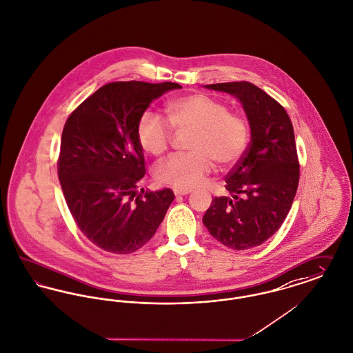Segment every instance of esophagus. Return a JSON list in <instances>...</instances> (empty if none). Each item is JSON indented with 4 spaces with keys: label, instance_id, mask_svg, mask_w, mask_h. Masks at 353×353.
<instances>
[{
    "label": "esophagus",
    "instance_id": "34e87169",
    "mask_svg": "<svg viewBox=\"0 0 353 353\" xmlns=\"http://www.w3.org/2000/svg\"><path fill=\"white\" fill-rule=\"evenodd\" d=\"M191 192V190L188 188V190H181V188H174V194L176 195V196H181V195H188Z\"/></svg>",
    "mask_w": 353,
    "mask_h": 353
}]
</instances>
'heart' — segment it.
Listing matches in <instances>:
<instances>
[{"label":"heart","mask_w":353,"mask_h":353,"mask_svg":"<svg viewBox=\"0 0 353 353\" xmlns=\"http://www.w3.org/2000/svg\"><path fill=\"white\" fill-rule=\"evenodd\" d=\"M172 130H191L186 154H175L155 168L157 179L171 188L199 186L214 168H232L246 151L249 128L239 114L209 94H192L167 105V121L144 112L137 124V139L143 151L159 157L170 145Z\"/></svg>","instance_id":"heart-1"}]
</instances>
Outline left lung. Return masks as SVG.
<instances>
[{"mask_svg": "<svg viewBox=\"0 0 353 353\" xmlns=\"http://www.w3.org/2000/svg\"><path fill=\"white\" fill-rule=\"evenodd\" d=\"M206 88L233 94L242 103L252 135L248 150L225 178L232 198H214L202 221L225 246L252 249L281 228L299 188L293 125L281 104L249 81Z\"/></svg>", "mask_w": 353, "mask_h": 353, "instance_id": "1", "label": "left lung"}]
</instances>
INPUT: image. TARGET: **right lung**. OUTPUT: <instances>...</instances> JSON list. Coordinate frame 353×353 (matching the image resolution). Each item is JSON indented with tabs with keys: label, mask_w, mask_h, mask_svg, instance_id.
<instances>
[{
	"label": "right lung",
	"mask_w": 353,
	"mask_h": 353,
	"mask_svg": "<svg viewBox=\"0 0 353 353\" xmlns=\"http://www.w3.org/2000/svg\"><path fill=\"white\" fill-rule=\"evenodd\" d=\"M178 88L170 81L108 83L65 121L59 181L77 228L104 252L141 249L175 198L170 188L138 191L145 167L137 124L152 100Z\"/></svg>",
	"instance_id": "add662e5"
}]
</instances>
